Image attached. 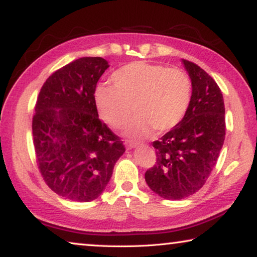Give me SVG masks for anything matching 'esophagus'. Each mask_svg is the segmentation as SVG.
<instances>
[{
	"instance_id": "obj_1",
	"label": "esophagus",
	"mask_w": 257,
	"mask_h": 257,
	"mask_svg": "<svg viewBox=\"0 0 257 257\" xmlns=\"http://www.w3.org/2000/svg\"><path fill=\"white\" fill-rule=\"evenodd\" d=\"M124 144H125V147H127L128 150H130V149H134V147H136L138 143L135 141H125Z\"/></svg>"
}]
</instances>
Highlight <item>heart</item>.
<instances>
[{
  "mask_svg": "<svg viewBox=\"0 0 257 257\" xmlns=\"http://www.w3.org/2000/svg\"><path fill=\"white\" fill-rule=\"evenodd\" d=\"M113 86L95 90V104L101 119L113 129L127 125L134 113L138 115L128 132L145 136L152 129L167 132L184 119L193 94L190 77L178 68L143 61L125 64L113 72Z\"/></svg>",
  "mask_w": 257,
  "mask_h": 257,
  "instance_id": "heart-1",
  "label": "heart"
}]
</instances>
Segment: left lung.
<instances>
[{
  "label": "left lung",
  "mask_w": 257,
  "mask_h": 257,
  "mask_svg": "<svg viewBox=\"0 0 257 257\" xmlns=\"http://www.w3.org/2000/svg\"><path fill=\"white\" fill-rule=\"evenodd\" d=\"M193 94L179 123L153 142L156 162L145 172L150 188L165 199H182L202 188L216 164L225 137L220 87L196 63L182 61Z\"/></svg>",
  "instance_id": "8db88e82"
}]
</instances>
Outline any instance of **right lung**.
<instances>
[{"instance_id": "add662e5", "label": "right lung", "mask_w": 257, "mask_h": 257, "mask_svg": "<svg viewBox=\"0 0 257 257\" xmlns=\"http://www.w3.org/2000/svg\"><path fill=\"white\" fill-rule=\"evenodd\" d=\"M107 68L102 58L75 60L52 73L37 96L32 125L37 167L46 185L70 201L96 199L125 151L95 104Z\"/></svg>"}]
</instances>
